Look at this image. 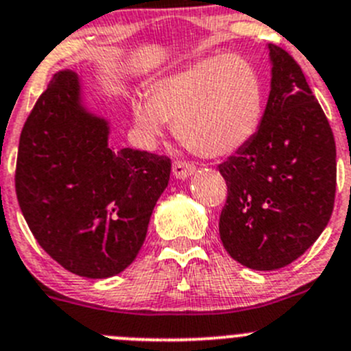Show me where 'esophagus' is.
Returning <instances> with one entry per match:
<instances>
[{"label":"esophagus","instance_id":"34e87169","mask_svg":"<svg viewBox=\"0 0 351 351\" xmlns=\"http://www.w3.org/2000/svg\"><path fill=\"white\" fill-rule=\"evenodd\" d=\"M195 166H192L191 162H185V160H175L173 162V175L180 180L189 178L191 175H194Z\"/></svg>","mask_w":351,"mask_h":351}]
</instances>
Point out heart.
<instances>
[{
	"mask_svg": "<svg viewBox=\"0 0 351 351\" xmlns=\"http://www.w3.org/2000/svg\"><path fill=\"white\" fill-rule=\"evenodd\" d=\"M265 86L242 55L204 57L156 81L149 97L133 95L131 114L147 140L175 123L183 145L202 157H225L245 147L261 126Z\"/></svg>",
	"mask_w": 351,
	"mask_h": 351,
	"instance_id": "obj_1",
	"label": "heart"
}]
</instances>
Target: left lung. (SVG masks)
<instances>
[{
    "label": "left lung",
    "mask_w": 351,
    "mask_h": 351,
    "mask_svg": "<svg viewBox=\"0 0 351 351\" xmlns=\"http://www.w3.org/2000/svg\"><path fill=\"white\" fill-rule=\"evenodd\" d=\"M271 90L254 138L221 162L227 202L220 239L253 270L293 263L319 239L332 215L336 143L300 64L277 45Z\"/></svg>",
    "instance_id": "1"
}]
</instances>
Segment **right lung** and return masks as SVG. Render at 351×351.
Masks as SVG:
<instances>
[{"label":"right lung","mask_w":351,"mask_h":351,"mask_svg":"<svg viewBox=\"0 0 351 351\" xmlns=\"http://www.w3.org/2000/svg\"><path fill=\"white\" fill-rule=\"evenodd\" d=\"M109 126L81 106L80 81L58 72L21 133L15 192L32 235L58 265L88 279L138 254L171 160L107 145Z\"/></svg>","instance_id":"1"}]
</instances>
